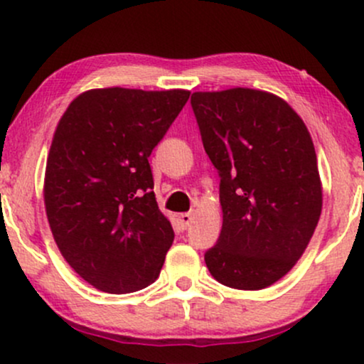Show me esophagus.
Listing matches in <instances>:
<instances>
[{"instance_id": "34e87169", "label": "esophagus", "mask_w": 364, "mask_h": 364, "mask_svg": "<svg viewBox=\"0 0 364 364\" xmlns=\"http://www.w3.org/2000/svg\"><path fill=\"white\" fill-rule=\"evenodd\" d=\"M191 220H193V214H191V212H188V214H181V215H179V224H181L183 229H186L188 225L191 224Z\"/></svg>"}]
</instances>
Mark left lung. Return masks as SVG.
Here are the masks:
<instances>
[{
  "mask_svg": "<svg viewBox=\"0 0 364 364\" xmlns=\"http://www.w3.org/2000/svg\"><path fill=\"white\" fill-rule=\"evenodd\" d=\"M191 107L220 176L223 229L205 253L208 272L235 289L272 286L301 258L321 214L310 132L265 90L195 92Z\"/></svg>",
  "mask_w": 364,
  "mask_h": 364,
  "instance_id": "obj_1",
  "label": "left lung"
}]
</instances>
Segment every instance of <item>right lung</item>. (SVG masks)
Segmentation results:
<instances>
[{
    "label": "right lung",
    "mask_w": 364,
    "mask_h": 364,
    "mask_svg": "<svg viewBox=\"0 0 364 364\" xmlns=\"http://www.w3.org/2000/svg\"><path fill=\"white\" fill-rule=\"evenodd\" d=\"M190 90L92 89L73 99L49 149L44 203L58 248L95 289L127 294L159 277L174 240L149 157Z\"/></svg>",
    "instance_id": "add662e5"
}]
</instances>
